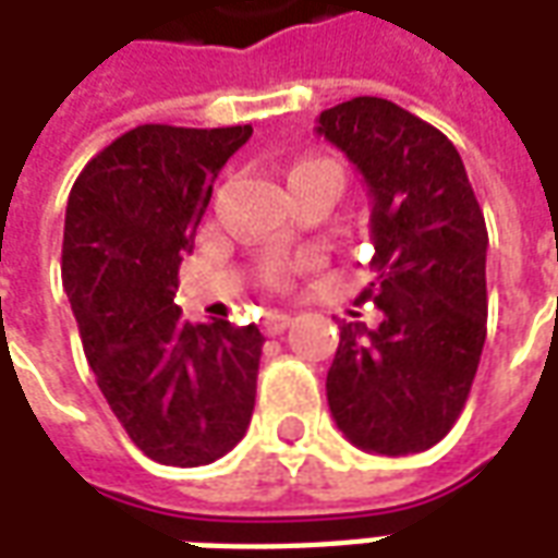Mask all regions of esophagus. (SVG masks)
<instances>
[{"label": "esophagus", "mask_w": 558, "mask_h": 558, "mask_svg": "<svg viewBox=\"0 0 558 558\" xmlns=\"http://www.w3.org/2000/svg\"><path fill=\"white\" fill-rule=\"evenodd\" d=\"M292 316L287 314V311H268L266 316H263V331L266 335H283L287 328H290Z\"/></svg>", "instance_id": "34e87169"}]
</instances>
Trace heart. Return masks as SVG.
I'll return each mask as SVG.
<instances>
[{
    "label": "heart",
    "instance_id": "obj_1",
    "mask_svg": "<svg viewBox=\"0 0 558 558\" xmlns=\"http://www.w3.org/2000/svg\"><path fill=\"white\" fill-rule=\"evenodd\" d=\"M268 280H275V283H283V280H287V268L271 266V271H268Z\"/></svg>",
    "mask_w": 558,
    "mask_h": 558
}]
</instances>
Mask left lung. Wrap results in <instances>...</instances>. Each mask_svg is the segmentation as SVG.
<instances>
[{
  "label": "left lung",
  "instance_id": "obj_1",
  "mask_svg": "<svg viewBox=\"0 0 558 558\" xmlns=\"http://www.w3.org/2000/svg\"><path fill=\"white\" fill-rule=\"evenodd\" d=\"M323 137L374 196V283L355 304L383 323H340L328 367L331 415L352 445L427 451L466 407L487 338V223L451 140L386 98L319 113Z\"/></svg>",
  "mask_w": 558,
  "mask_h": 558
}]
</instances>
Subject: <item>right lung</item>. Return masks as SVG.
Segmentation results:
<instances>
[{
    "label": "right lung",
    "instance_id": "right-lung-1",
    "mask_svg": "<svg viewBox=\"0 0 558 558\" xmlns=\"http://www.w3.org/2000/svg\"><path fill=\"white\" fill-rule=\"evenodd\" d=\"M251 125H137L71 187L62 287L83 352L131 442L163 466L235 448L256 400L266 338L230 319L191 323L172 302L211 182Z\"/></svg>",
    "mask_w": 558,
    "mask_h": 558
}]
</instances>
